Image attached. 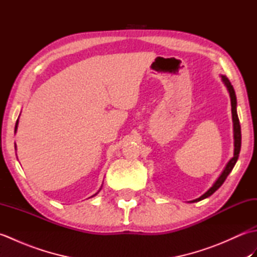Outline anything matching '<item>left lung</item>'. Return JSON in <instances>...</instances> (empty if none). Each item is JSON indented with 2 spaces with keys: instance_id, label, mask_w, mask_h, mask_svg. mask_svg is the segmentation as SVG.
I'll return each instance as SVG.
<instances>
[{
  "instance_id": "left-lung-1",
  "label": "left lung",
  "mask_w": 257,
  "mask_h": 257,
  "mask_svg": "<svg viewBox=\"0 0 257 257\" xmlns=\"http://www.w3.org/2000/svg\"><path fill=\"white\" fill-rule=\"evenodd\" d=\"M222 80L224 81V84L226 85L227 89H228V92H230V97H231L232 117H233V125H234V147H235V148H234V157L232 158L230 161H228V163H227L225 169H224V171L222 172L220 178L216 180L214 184H213V187L209 191H206V192L203 195L200 196L199 199H195L193 201H191V202H192V203H193V202L201 201V200L207 198V196L212 195L217 189L221 187L223 183H224L225 179L227 178L228 174H230V172L233 170L234 166H235V163H236V161L238 159L239 151H241V139H242V137H241V125H239V120H238L237 112H236V96H235V91H234L233 86L231 85V81L228 80V78L226 77V76H222Z\"/></svg>"
}]
</instances>
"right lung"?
<instances>
[{
  "mask_svg": "<svg viewBox=\"0 0 257 257\" xmlns=\"http://www.w3.org/2000/svg\"><path fill=\"white\" fill-rule=\"evenodd\" d=\"M18 123H19V119H18V121H16V124H15V132H16V129H18Z\"/></svg>",
  "mask_w": 257,
  "mask_h": 257,
  "instance_id": "add662e5",
  "label": "right lung"
}]
</instances>
